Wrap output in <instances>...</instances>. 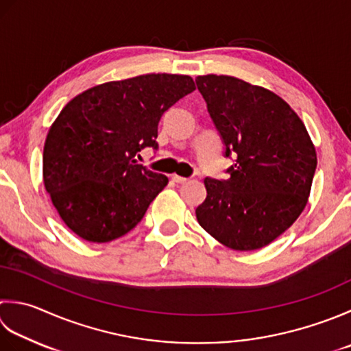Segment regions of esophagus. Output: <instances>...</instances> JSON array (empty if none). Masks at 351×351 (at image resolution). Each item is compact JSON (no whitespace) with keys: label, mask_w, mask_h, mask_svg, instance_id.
I'll use <instances>...</instances> for the list:
<instances>
[{"label":"esophagus","mask_w":351,"mask_h":351,"mask_svg":"<svg viewBox=\"0 0 351 351\" xmlns=\"http://www.w3.org/2000/svg\"><path fill=\"white\" fill-rule=\"evenodd\" d=\"M171 181L176 182V184H185L189 180H187V178H182V176H178V175H171Z\"/></svg>","instance_id":"esophagus-1"}]
</instances>
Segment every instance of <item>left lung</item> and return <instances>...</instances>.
Listing matches in <instances>:
<instances>
[{"label": "left lung", "mask_w": 351, "mask_h": 351, "mask_svg": "<svg viewBox=\"0 0 351 351\" xmlns=\"http://www.w3.org/2000/svg\"><path fill=\"white\" fill-rule=\"evenodd\" d=\"M196 85L225 155L236 158L228 180H204L197 222L231 250H260L306 208L317 150L298 114L269 89L223 74L197 75Z\"/></svg>", "instance_id": "left-lung-1"}]
</instances>
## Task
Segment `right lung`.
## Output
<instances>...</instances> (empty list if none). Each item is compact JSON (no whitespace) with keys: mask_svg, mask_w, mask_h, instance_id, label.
<instances>
[{"mask_svg":"<svg viewBox=\"0 0 351 351\" xmlns=\"http://www.w3.org/2000/svg\"><path fill=\"white\" fill-rule=\"evenodd\" d=\"M195 82L182 74H143L75 95L48 129L43 178L54 208L80 239L111 242L138 223L167 176L136 164L156 149L161 115Z\"/></svg>","mask_w":351,"mask_h":351,"instance_id":"add662e5","label":"right lung"}]
</instances>
